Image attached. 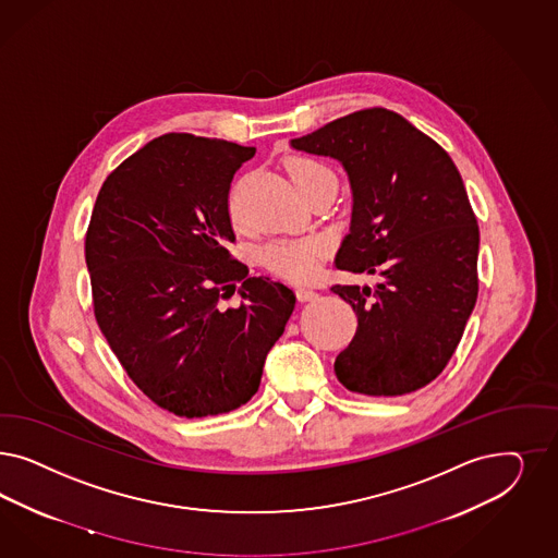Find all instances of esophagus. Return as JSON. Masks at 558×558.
<instances>
[{
	"instance_id": "1",
	"label": "esophagus",
	"mask_w": 558,
	"mask_h": 558,
	"mask_svg": "<svg viewBox=\"0 0 558 558\" xmlns=\"http://www.w3.org/2000/svg\"><path fill=\"white\" fill-rule=\"evenodd\" d=\"M298 300L300 302H312V300H316L318 298V291L312 288H298Z\"/></svg>"
}]
</instances>
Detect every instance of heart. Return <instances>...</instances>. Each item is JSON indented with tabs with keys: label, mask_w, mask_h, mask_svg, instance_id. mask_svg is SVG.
Returning a JSON list of instances; mask_svg holds the SVG:
<instances>
[{
	"label": "heart",
	"mask_w": 558,
	"mask_h": 558,
	"mask_svg": "<svg viewBox=\"0 0 558 558\" xmlns=\"http://www.w3.org/2000/svg\"><path fill=\"white\" fill-rule=\"evenodd\" d=\"M286 170L295 189L302 193V197L318 189H337L335 170L320 160L307 156H293L286 162ZM326 252L328 242L320 235L283 238L269 242L260 251V260L267 269L279 277H286L291 281H306L318 270Z\"/></svg>",
	"instance_id": "1"
}]
</instances>
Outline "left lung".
I'll use <instances>...</instances> for the list:
<instances>
[{
  "instance_id": "left-lung-1",
  "label": "left lung",
  "mask_w": 558,
  "mask_h": 558,
  "mask_svg": "<svg viewBox=\"0 0 558 558\" xmlns=\"http://www.w3.org/2000/svg\"><path fill=\"white\" fill-rule=\"evenodd\" d=\"M291 147L342 163L353 211L335 265L379 277L374 288H330L357 314L337 378L367 396L427 386L451 360L478 295L481 235L456 163L386 108L341 117Z\"/></svg>"
}]
</instances>
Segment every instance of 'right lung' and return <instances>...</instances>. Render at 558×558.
Segmentation results:
<instances>
[{"label": "right lung", "instance_id": "add662e5", "mask_svg": "<svg viewBox=\"0 0 558 558\" xmlns=\"http://www.w3.org/2000/svg\"><path fill=\"white\" fill-rule=\"evenodd\" d=\"M254 147L168 133L105 180L86 234L94 316L126 376L170 413H230L256 395L291 289L228 252L235 170ZM240 282L241 289L234 286ZM238 290V308L220 302Z\"/></svg>", "mask_w": 558, "mask_h": 558}]
</instances>
